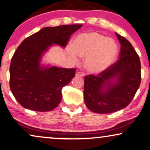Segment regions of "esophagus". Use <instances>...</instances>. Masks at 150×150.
I'll use <instances>...</instances> for the list:
<instances>
[{
  "label": "esophagus",
  "instance_id": "obj_1",
  "mask_svg": "<svg viewBox=\"0 0 150 150\" xmlns=\"http://www.w3.org/2000/svg\"><path fill=\"white\" fill-rule=\"evenodd\" d=\"M77 76H79V77H84V73L83 72H77L76 73Z\"/></svg>",
  "mask_w": 150,
  "mask_h": 150
}]
</instances>
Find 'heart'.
<instances>
[{
	"mask_svg": "<svg viewBox=\"0 0 150 150\" xmlns=\"http://www.w3.org/2000/svg\"><path fill=\"white\" fill-rule=\"evenodd\" d=\"M73 50L69 51L74 61L80 57H86V67L93 73H100L114 63L117 54L116 43L112 39L107 38L98 33H85L74 39Z\"/></svg>",
	"mask_w": 150,
	"mask_h": 150,
	"instance_id": "heart-1",
	"label": "heart"
}]
</instances>
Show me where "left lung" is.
Segmentation results:
<instances>
[{"mask_svg":"<svg viewBox=\"0 0 150 150\" xmlns=\"http://www.w3.org/2000/svg\"><path fill=\"white\" fill-rule=\"evenodd\" d=\"M115 35L121 45L120 59L102 73L84 77V102L94 113H113L127 107L141 84L139 56L127 39Z\"/></svg>","mask_w":150,"mask_h":150,"instance_id":"1","label":"left lung"}]
</instances>
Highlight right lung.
Wrapping results in <instances>:
<instances>
[{"label":"right lung","instance_id":"add662e5","mask_svg":"<svg viewBox=\"0 0 150 150\" xmlns=\"http://www.w3.org/2000/svg\"><path fill=\"white\" fill-rule=\"evenodd\" d=\"M82 25L46 27L26 38L15 51L9 67V86L22 107L50 111L59 105L62 89L75 75V69L40 66L41 57L52 43L65 47Z\"/></svg>","mask_w":150,"mask_h":150}]
</instances>
